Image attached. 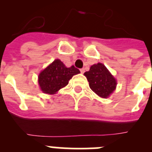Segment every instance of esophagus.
Returning a JSON list of instances; mask_svg holds the SVG:
<instances>
[{
  "instance_id": "34e87169",
  "label": "esophagus",
  "mask_w": 152,
  "mask_h": 152,
  "mask_svg": "<svg viewBox=\"0 0 152 152\" xmlns=\"http://www.w3.org/2000/svg\"><path fill=\"white\" fill-rule=\"evenodd\" d=\"M80 73L84 74V72H85V69H84V68H81V69H80Z\"/></svg>"
}]
</instances>
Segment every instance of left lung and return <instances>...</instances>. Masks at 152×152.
Listing matches in <instances>:
<instances>
[{"instance_id":"1","label":"left lung","mask_w":152,"mask_h":152,"mask_svg":"<svg viewBox=\"0 0 152 152\" xmlns=\"http://www.w3.org/2000/svg\"><path fill=\"white\" fill-rule=\"evenodd\" d=\"M84 75L91 89L100 97H109L116 89L117 84L116 79L102 63L93 64L90 71L86 72Z\"/></svg>"}]
</instances>
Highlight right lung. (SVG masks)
<instances>
[{
	"label": "right lung",
	"mask_w": 152,
	"mask_h": 152,
	"mask_svg": "<svg viewBox=\"0 0 152 152\" xmlns=\"http://www.w3.org/2000/svg\"><path fill=\"white\" fill-rule=\"evenodd\" d=\"M79 73L80 71L74 65L67 68L61 60H55L39 75L40 89L45 94H55L68 84L74 75Z\"/></svg>",
	"instance_id": "right-lung-1"
}]
</instances>
